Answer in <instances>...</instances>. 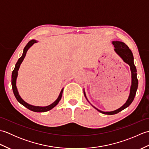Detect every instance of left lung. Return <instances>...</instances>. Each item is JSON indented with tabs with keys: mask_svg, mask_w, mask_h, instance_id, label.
<instances>
[{
	"mask_svg": "<svg viewBox=\"0 0 149 149\" xmlns=\"http://www.w3.org/2000/svg\"><path fill=\"white\" fill-rule=\"evenodd\" d=\"M112 43L114 45V47H115V51L118 54L120 57H121L122 59L123 60V61L125 62L126 63H127V64L130 66V68L131 71L132 83H131V90H130V94H129L128 99L127 101H126V102L123 104L121 107H120L119 109H116L115 111H113L104 112L97 109L96 107H95L93 106H92L97 111H99V112L102 113L103 114H105V115H115V114L118 113L121 111H122L123 109H125L126 107L129 106V105L132 103V102L133 101L134 99L136 93V90L138 89V81L137 79V74H136V66L134 64V58H133V55H132L131 50L129 49L128 46L123 42H118V41H113ZM84 94L85 97H86V99H87L86 94H85L84 91ZM88 102H89V101H88Z\"/></svg>",
	"mask_w": 149,
	"mask_h": 149,
	"instance_id": "left-lung-1",
	"label": "left lung"
}]
</instances>
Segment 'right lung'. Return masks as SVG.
<instances>
[{
    "label": "right lung",
    "instance_id": "right-lung-1",
    "mask_svg": "<svg viewBox=\"0 0 149 149\" xmlns=\"http://www.w3.org/2000/svg\"><path fill=\"white\" fill-rule=\"evenodd\" d=\"M36 42H37L36 40H31L30 42H29V43L27 44V45L25 47V48L24 49L23 54H22V56L20 57V58L18 59L17 63H16L15 67L13 70V72H12L11 84H12V88H13V91L14 95H15L16 99H17V100H18V102H20L24 106L27 107V109H29L31 111H34V112H46V111H49L50 109H52L53 107H54L57 105V104L59 103V100H61V99L63 88L61 90V92H60V93H59V95L58 98L57 99V100L55 101V102H54L52 104H51L49 106H45V107H40V106H34L30 105V104H27V102H25V101L20 97V96L19 95L18 90H17V86H16V80H17V75H18V70L19 68H20V66L21 65V63H22V61H23L25 56H26V53H27V51L28 50V49H29L30 47L33 45L34 43H35Z\"/></svg>",
    "mask_w": 149,
    "mask_h": 149
}]
</instances>
